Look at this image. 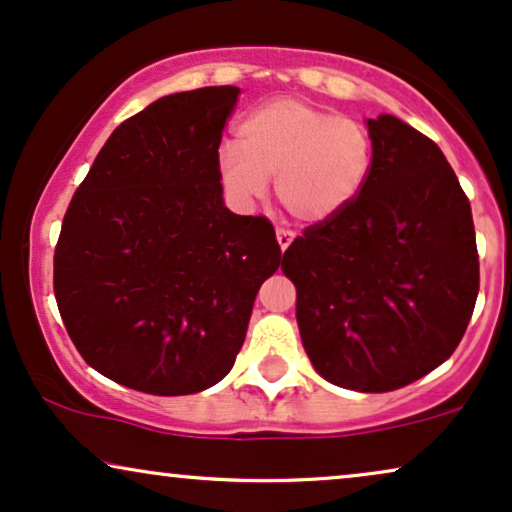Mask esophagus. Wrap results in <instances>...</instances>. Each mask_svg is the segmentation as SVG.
Returning <instances> with one entry per match:
<instances>
[{
  "instance_id": "obj_1",
  "label": "esophagus",
  "mask_w": 512,
  "mask_h": 512,
  "mask_svg": "<svg viewBox=\"0 0 512 512\" xmlns=\"http://www.w3.org/2000/svg\"><path fill=\"white\" fill-rule=\"evenodd\" d=\"M276 241H278V245H281V250H286L288 245L295 241V231L278 226V229H276Z\"/></svg>"
}]
</instances>
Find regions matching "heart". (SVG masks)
Here are the masks:
<instances>
[{
  "label": "heart",
  "mask_w": 512,
  "mask_h": 512,
  "mask_svg": "<svg viewBox=\"0 0 512 512\" xmlns=\"http://www.w3.org/2000/svg\"><path fill=\"white\" fill-rule=\"evenodd\" d=\"M373 167L359 120L302 99H274L238 122L236 144L217 153L219 181L238 200L267 193L300 222H326L357 200Z\"/></svg>",
  "instance_id": "heart-1"
}]
</instances>
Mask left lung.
Wrapping results in <instances>:
<instances>
[{
	"instance_id": "1",
	"label": "left lung",
	"mask_w": 512,
	"mask_h": 512,
	"mask_svg": "<svg viewBox=\"0 0 512 512\" xmlns=\"http://www.w3.org/2000/svg\"><path fill=\"white\" fill-rule=\"evenodd\" d=\"M373 167L338 217L283 252L302 345L328 383L392 392L454 354L480 290L470 200L435 141L368 120Z\"/></svg>"
}]
</instances>
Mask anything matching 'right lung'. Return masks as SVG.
I'll list each match as a JSON object with an SVG mask.
<instances>
[{
	"label": "right lung",
	"mask_w": 512,
	"mask_h": 512,
	"mask_svg": "<svg viewBox=\"0 0 512 512\" xmlns=\"http://www.w3.org/2000/svg\"><path fill=\"white\" fill-rule=\"evenodd\" d=\"M238 94L191 89L127 118L63 217L58 312L82 359L132 390L177 397L219 383L281 264L269 219L222 200L217 153Z\"/></svg>",
	"instance_id": "add662e5"
}]
</instances>
